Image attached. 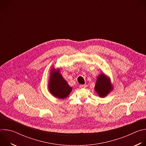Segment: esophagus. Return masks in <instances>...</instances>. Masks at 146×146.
<instances>
[{"label": "esophagus", "instance_id": "34e87169", "mask_svg": "<svg viewBox=\"0 0 146 146\" xmlns=\"http://www.w3.org/2000/svg\"><path fill=\"white\" fill-rule=\"evenodd\" d=\"M80 87L81 88H84L86 87V85H84V84H80Z\"/></svg>", "mask_w": 146, "mask_h": 146}]
</instances>
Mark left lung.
Returning <instances> with one entry per match:
<instances>
[{
  "mask_svg": "<svg viewBox=\"0 0 146 146\" xmlns=\"http://www.w3.org/2000/svg\"><path fill=\"white\" fill-rule=\"evenodd\" d=\"M113 89L110 77H108L103 73L97 77L95 84V91L100 98L106 96Z\"/></svg>",
  "mask_w": 146,
  "mask_h": 146,
  "instance_id": "obj_1",
  "label": "left lung"
}]
</instances>
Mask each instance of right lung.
I'll list each match as a JSON object with an SVG mask.
<instances>
[{
	"label": "right lung",
	"instance_id": "right-lung-1",
	"mask_svg": "<svg viewBox=\"0 0 146 146\" xmlns=\"http://www.w3.org/2000/svg\"><path fill=\"white\" fill-rule=\"evenodd\" d=\"M48 88L50 92L55 98L64 99L66 98L72 91V88L62 77L60 69L53 67L50 72Z\"/></svg>",
	"mask_w": 146,
	"mask_h": 146
}]
</instances>
